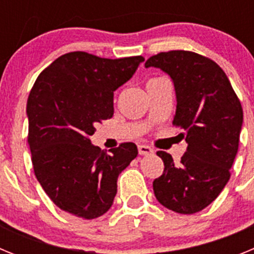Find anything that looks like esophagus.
Wrapping results in <instances>:
<instances>
[{
	"instance_id": "obj_1",
	"label": "esophagus",
	"mask_w": 254,
	"mask_h": 254,
	"mask_svg": "<svg viewBox=\"0 0 254 254\" xmlns=\"http://www.w3.org/2000/svg\"><path fill=\"white\" fill-rule=\"evenodd\" d=\"M138 154L140 155H151L154 154V150L147 145H138Z\"/></svg>"
}]
</instances>
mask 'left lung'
Returning a JSON list of instances; mask_svg holds the SVG:
<instances>
[{
	"label": "left lung",
	"mask_w": 254,
	"mask_h": 254,
	"mask_svg": "<svg viewBox=\"0 0 254 254\" xmlns=\"http://www.w3.org/2000/svg\"><path fill=\"white\" fill-rule=\"evenodd\" d=\"M145 67L160 68L174 84L177 111L173 125L188 143L181 163L158 151L164 172L152 183L156 199L178 214L207 207L224 190L238 152L243 109L221 67L188 51L161 52Z\"/></svg>",
	"instance_id": "left-lung-1"
}]
</instances>
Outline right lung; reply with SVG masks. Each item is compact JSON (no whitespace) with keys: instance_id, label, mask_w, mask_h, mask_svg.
Here are the masks:
<instances>
[{"instance_id":"1","label":"right lung","mask_w":254,"mask_h":254,"mask_svg":"<svg viewBox=\"0 0 254 254\" xmlns=\"http://www.w3.org/2000/svg\"><path fill=\"white\" fill-rule=\"evenodd\" d=\"M141 62V56L109 60L71 52L38 76L26 104L28 142L35 177L61 210L91 220L113 205L117 179L137 146L125 142L107 154L90 136L96 123L113 117L114 91Z\"/></svg>"}]
</instances>
